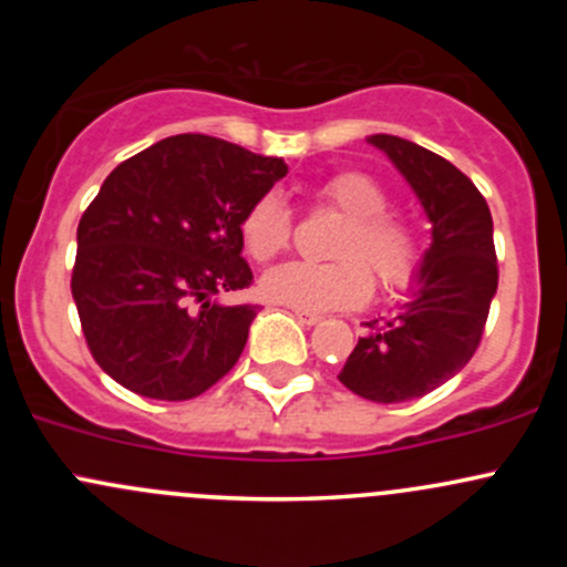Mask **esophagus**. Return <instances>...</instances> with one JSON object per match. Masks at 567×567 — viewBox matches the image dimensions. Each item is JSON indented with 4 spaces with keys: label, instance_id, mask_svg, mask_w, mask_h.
<instances>
[{
    "label": "esophagus",
    "instance_id": "obj_1",
    "mask_svg": "<svg viewBox=\"0 0 567 567\" xmlns=\"http://www.w3.org/2000/svg\"><path fill=\"white\" fill-rule=\"evenodd\" d=\"M296 318H299V323L305 326H316L323 320V316H318V312H299V310H296Z\"/></svg>",
    "mask_w": 567,
    "mask_h": 567
}]
</instances>
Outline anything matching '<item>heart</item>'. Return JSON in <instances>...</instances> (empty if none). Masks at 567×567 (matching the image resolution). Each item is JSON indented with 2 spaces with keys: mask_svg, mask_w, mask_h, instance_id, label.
Masks as SVG:
<instances>
[{
  "mask_svg": "<svg viewBox=\"0 0 567 567\" xmlns=\"http://www.w3.org/2000/svg\"><path fill=\"white\" fill-rule=\"evenodd\" d=\"M318 199L346 214L334 244L337 262L293 260L271 268L262 277V296L274 305L299 312L357 310L373 293V277L384 290L414 282L422 249L414 227L392 214L390 194L373 175L346 169L326 177ZM244 247L255 260L266 262L282 255L293 238V216L279 194H262L241 219Z\"/></svg>",
  "mask_w": 567,
  "mask_h": 567,
  "instance_id": "1",
  "label": "heart"
}]
</instances>
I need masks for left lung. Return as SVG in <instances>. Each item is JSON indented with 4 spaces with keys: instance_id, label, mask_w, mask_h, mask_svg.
<instances>
[{
    "instance_id": "8db88e82",
    "label": "left lung",
    "mask_w": 567,
    "mask_h": 567,
    "mask_svg": "<svg viewBox=\"0 0 567 567\" xmlns=\"http://www.w3.org/2000/svg\"><path fill=\"white\" fill-rule=\"evenodd\" d=\"M420 197L433 225L414 301L390 320H370L368 334L337 379L373 403H409L466 368L483 340L499 285L488 203L455 164L416 142L373 134Z\"/></svg>"
}]
</instances>
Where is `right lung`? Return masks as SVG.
I'll return each instance as SVG.
<instances>
[{
  "instance_id": "1",
  "label": "right lung",
  "mask_w": 567,
  "mask_h": 567,
  "mask_svg": "<svg viewBox=\"0 0 567 567\" xmlns=\"http://www.w3.org/2000/svg\"><path fill=\"white\" fill-rule=\"evenodd\" d=\"M285 173L282 158L205 134L167 136L109 173L79 221L71 293L120 386L192 400L230 373L257 307L210 296L251 285L241 219Z\"/></svg>"
}]
</instances>
